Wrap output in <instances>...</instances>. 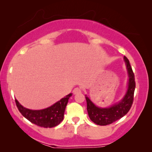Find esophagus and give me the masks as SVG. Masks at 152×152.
I'll use <instances>...</instances> for the list:
<instances>
[{
  "mask_svg": "<svg viewBox=\"0 0 152 152\" xmlns=\"http://www.w3.org/2000/svg\"><path fill=\"white\" fill-rule=\"evenodd\" d=\"M80 93H81V89L80 88H78V87L75 88L74 91H73V94H78Z\"/></svg>",
  "mask_w": 152,
  "mask_h": 152,
  "instance_id": "obj_1",
  "label": "esophagus"
}]
</instances>
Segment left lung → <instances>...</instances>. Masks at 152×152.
<instances>
[{"instance_id": "8db88e82", "label": "left lung", "mask_w": 152, "mask_h": 152, "mask_svg": "<svg viewBox=\"0 0 152 152\" xmlns=\"http://www.w3.org/2000/svg\"><path fill=\"white\" fill-rule=\"evenodd\" d=\"M124 59L126 63V69L128 71L129 83L126 94L121 102L109 108H99L86 96L88 116L96 124L100 126L111 124L113 122L117 121L118 119L125 116L132 107L134 102V94L136 87L135 78L129 61L126 56L124 57Z\"/></svg>"}]
</instances>
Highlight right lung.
I'll return each instance as SVG.
<instances>
[{
  "instance_id": "1",
  "label": "right lung",
  "mask_w": 152,
  "mask_h": 152,
  "mask_svg": "<svg viewBox=\"0 0 152 152\" xmlns=\"http://www.w3.org/2000/svg\"><path fill=\"white\" fill-rule=\"evenodd\" d=\"M72 94L61 99L50 107L42 110H31L24 108L15 99V104L19 111L31 123L44 128H52L58 125L64 119L66 105Z\"/></svg>"
}]
</instances>
